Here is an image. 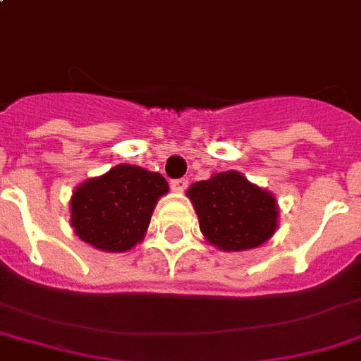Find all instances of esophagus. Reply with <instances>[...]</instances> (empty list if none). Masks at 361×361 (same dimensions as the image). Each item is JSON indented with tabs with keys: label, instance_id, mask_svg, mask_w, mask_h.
Segmentation results:
<instances>
[{
	"label": "esophagus",
	"instance_id": "esophagus-1",
	"mask_svg": "<svg viewBox=\"0 0 361 361\" xmlns=\"http://www.w3.org/2000/svg\"><path fill=\"white\" fill-rule=\"evenodd\" d=\"M187 183H189V181H187L185 178H180V180L172 181V183H170V187H172V191L183 192L187 189Z\"/></svg>",
	"mask_w": 361,
	"mask_h": 361
}]
</instances>
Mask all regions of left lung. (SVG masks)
I'll return each instance as SVG.
<instances>
[{
    "instance_id": "left-lung-1",
    "label": "left lung",
    "mask_w": 361,
    "mask_h": 361,
    "mask_svg": "<svg viewBox=\"0 0 361 361\" xmlns=\"http://www.w3.org/2000/svg\"><path fill=\"white\" fill-rule=\"evenodd\" d=\"M187 197L204 238L224 252L261 246L279 227V204L272 192L250 183L235 170L192 183Z\"/></svg>"
}]
</instances>
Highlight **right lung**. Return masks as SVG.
Wrapping results in <instances>:
<instances>
[{
	"label": "right lung",
	"instance_id": "add662e5",
	"mask_svg": "<svg viewBox=\"0 0 361 361\" xmlns=\"http://www.w3.org/2000/svg\"><path fill=\"white\" fill-rule=\"evenodd\" d=\"M169 192L159 172L117 164L77 187L70 200L75 235L104 252H128L145 236L157 200Z\"/></svg>",
	"mask_w": 361,
	"mask_h": 361
}]
</instances>
